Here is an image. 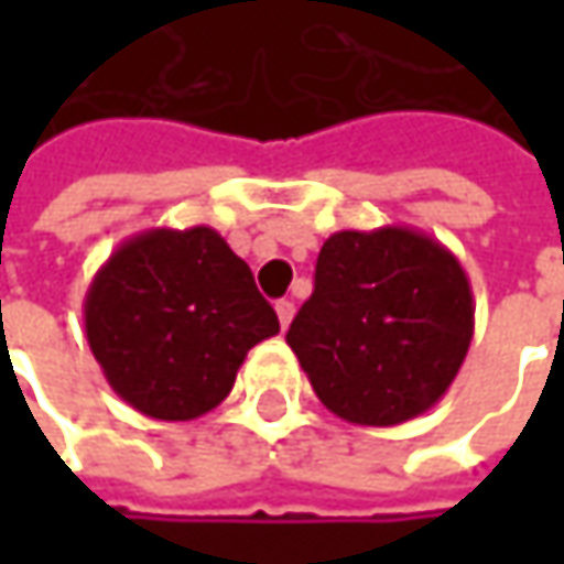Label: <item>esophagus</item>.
<instances>
[{"mask_svg":"<svg viewBox=\"0 0 564 564\" xmlns=\"http://www.w3.org/2000/svg\"><path fill=\"white\" fill-rule=\"evenodd\" d=\"M275 314H279V323H282V329H289V323L294 319V304H292V301H275Z\"/></svg>","mask_w":564,"mask_h":564,"instance_id":"1","label":"esophagus"}]
</instances>
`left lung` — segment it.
<instances>
[{"label":"left lung","mask_w":564,"mask_h":564,"mask_svg":"<svg viewBox=\"0 0 564 564\" xmlns=\"http://www.w3.org/2000/svg\"><path fill=\"white\" fill-rule=\"evenodd\" d=\"M474 338L458 257L408 226L336 231L285 341L316 399L358 426L421 417L448 392Z\"/></svg>","instance_id":"1"}]
</instances>
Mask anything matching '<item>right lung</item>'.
Segmentation results:
<instances>
[{
  "label": "right lung",
  "instance_id": "obj_1",
  "mask_svg": "<svg viewBox=\"0 0 564 564\" xmlns=\"http://www.w3.org/2000/svg\"><path fill=\"white\" fill-rule=\"evenodd\" d=\"M84 329L121 401L153 421H194L226 401L279 319L216 228H147L97 270Z\"/></svg>",
  "mask_w": 564,
  "mask_h": 564
}]
</instances>
